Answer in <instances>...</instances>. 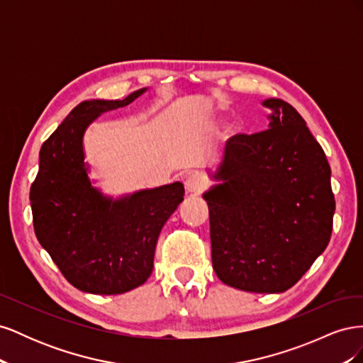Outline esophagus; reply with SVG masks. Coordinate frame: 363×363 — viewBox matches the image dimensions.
<instances>
[{"label": "esophagus", "mask_w": 363, "mask_h": 363, "mask_svg": "<svg viewBox=\"0 0 363 363\" xmlns=\"http://www.w3.org/2000/svg\"><path fill=\"white\" fill-rule=\"evenodd\" d=\"M184 188L191 194H200L206 188V179L199 172H192L186 177Z\"/></svg>", "instance_id": "34e87169"}]
</instances>
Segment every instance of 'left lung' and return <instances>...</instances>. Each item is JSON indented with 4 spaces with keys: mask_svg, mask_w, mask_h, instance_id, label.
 Instances as JSON below:
<instances>
[{
    "mask_svg": "<svg viewBox=\"0 0 363 363\" xmlns=\"http://www.w3.org/2000/svg\"><path fill=\"white\" fill-rule=\"evenodd\" d=\"M269 128L225 142L203 199L208 206L212 265L228 286L284 292L328 245L335 195L324 150L286 101L269 98Z\"/></svg>",
    "mask_w": 363,
    "mask_h": 363,
    "instance_id": "1",
    "label": "left lung"
}]
</instances>
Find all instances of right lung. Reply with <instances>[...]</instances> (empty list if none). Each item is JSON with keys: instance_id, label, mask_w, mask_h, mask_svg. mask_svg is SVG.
Wrapping results in <instances>:
<instances>
[{"instance_id": "right-lung-1", "label": "right lung", "mask_w": 363, "mask_h": 363, "mask_svg": "<svg viewBox=\"0 0 363 363\" xmlns=\"http://www.w3.org/2000/svg\"><path fill=\"white\" fill-rule=\"evenodd\" d=\"M145 91L124 100L80 103L39 152V172L30 188L35 233L63 277L83 292L115 295L144 284L152 272L160 230L183 201L180 182L113 200L87 177V125Z\"/></svg>"}]
</instances>
